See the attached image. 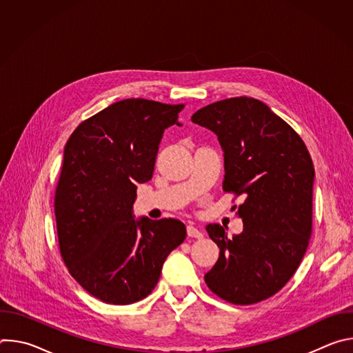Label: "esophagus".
<instances>
[{
    "mask_svg": "<svg viewBox=\"0 0 353 353\" xmlns=\"http://www.w3.org/2000/svg\"><path fill=\"white\" fill-rule=\"evenodd\" d=\"M187 234L188 237H192V239L203 237V232H201L198 228H195L194 225H187Z\"/></svg>",
    "mask_w": 353,
    "mask_h": 353,
    "instance_id": "obj_1",
    "label": "esophagus"
}]
</instances>
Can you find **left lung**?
<instances>
[{
  "label": "left lung",
  "mask_w": 353,
  "mask_h": 353,
  "mask_svg": "<svg viewBox=\"0 0 353 353\" xmlns=\"http://www.w3.org/2000/svg\"><path fill=\"white\" fill-rule=\"evenodd\" d=\"M191 121L218 135L225 154L223 191L245 199L243 232L228 237L210 223L221 253L207 286L233 305L279 292L303 259L313 226L314 166L300 135L261 100L239 96L196 110Z\"/></svg>",
  "instance_id": "8db88e82"
}]
</instances>
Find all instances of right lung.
I'll list each match as a JSON object with an SVG mask.
<instances>
[{"instance_id": "1", "label": "right lung", "mask_w": 353, "mask_h": 353, "mask_svg": "<svg viewBox=\"0 0 353 353\" xmlns=\"http://www.w3.org/2000/svg\"><path fill=\"white\" fill-rule=\"evenodd\" d=\"M184 105L125 99L68 138L54 195L60 254L72 278L110 305L146 297L187 234L179 219L132 218L137 183L152 179L163 131Z\"/></svg>"}]
</instances>
